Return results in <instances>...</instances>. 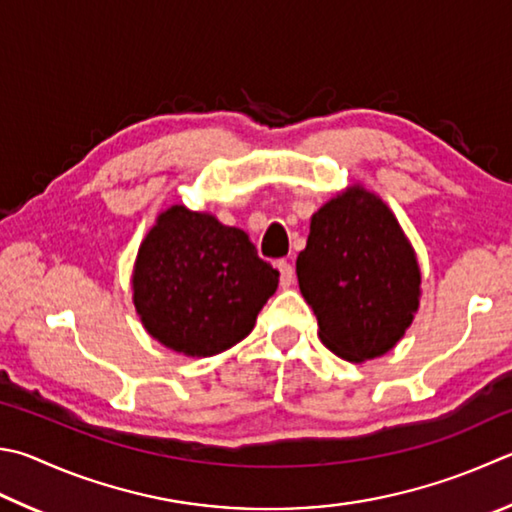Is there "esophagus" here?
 I'll use <instances>...</instances> for the list:
<instances>
[{"instance_id": "obj_1", "label": "esophagus", "mask_w": 512, "mask_h": 512, "mask_svg": "<svg viewBox=\"0 0 512 512\" xmlns=\"http://www.w3.org/2000/svg\"><path fill=\"white\" fill-rule=\"evenodd\" d=\"M277 271H280V284H282L284 288H288V286L293 284L295 271H293L291 264H288V262H280V264H277Z\"/></svg>"}]
</instances>
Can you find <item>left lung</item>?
Wrapping results in <instances>:
<instances>
[{
	"label": "left lung",
	"mask_w": 512,
	"mask_h": 512,
	"mask_svg": "<svg viewBox=\"0 0 512 512\" xmlns=\"http://www.w3.org/2000/svg\"><path fill=\"white\" fill-rule=\"evenodd\" d=\"M295 271L322 345L349 362L392 351L421 302V266L410 239L387 203L360 183L311 217Z\"/></svg>",
	"instance_id": "8db88e82"
}]
</instances>
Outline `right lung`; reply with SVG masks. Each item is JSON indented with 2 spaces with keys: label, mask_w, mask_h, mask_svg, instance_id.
I'll list each match as a JSON object with an SVG mask.
<instances>
[{
  "label": "right lung",
  "mask_w": 512,
  "mask_h": 512,
  "mask_svg": "<svg viewBox=\"0 0 512 512\" xmlns=\"http://www.w3.org/2000/svg\"><path fill=\"white\" fill-rule=\"evenodd\" d=\"M280 273L241 228L181 203L163 210L138 248L132 300L145 331L183 356L235 347L277 291Z\"/></svg>",
  "instance_id": "1"
}]
</instances>
